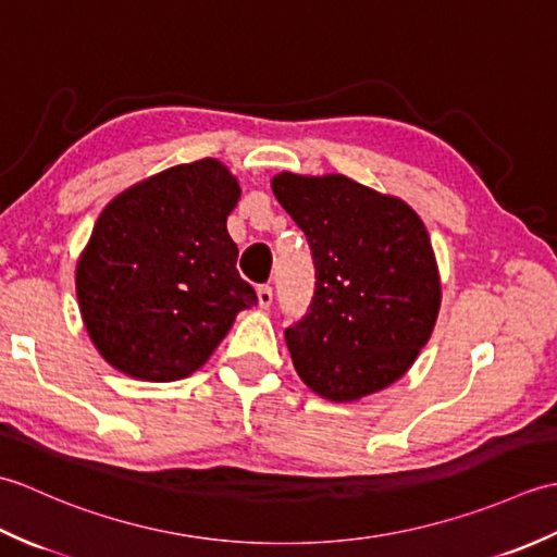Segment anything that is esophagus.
I'll return each mask as SVG.
<instances>
[{
    "label": "esophagus",
    "instance_id": "obj_1",
    "mask_svg": "<svg viewBox=\"0 0 557 557\" xmlns=\"http://www.w3.org/2000/svg\"><path fill=\"white\" fill-rule=\"evenodd\" d=\"M258 304H260V309H268V306L272 304V287L270 285L258 287Z\"/></svg>",
    "mask_w": 557,
    "mask_h": 557
}]
</instances>
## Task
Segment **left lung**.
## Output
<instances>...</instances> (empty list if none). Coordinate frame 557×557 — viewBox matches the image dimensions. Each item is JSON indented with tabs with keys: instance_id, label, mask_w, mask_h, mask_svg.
<instances>
[{
	"instance_id": "left-lung-1",
	"label": "left lung",
	"mask_w": 557,
	"mask_h": 557,
	"mask_svg": "<svg viewBox=\"0 0 557 557\" xmlns=\"http://www.w3.org/2000/svg\"><path fill=\"white\" fill-rule=\"evenodd\" d=\"M309 242L315 289L285 330L294 369L313 393L351 401L409 371L429 342L441 280L429 232L405 200L342 174L272 180Z\"/></svg>"
}]
</instances>
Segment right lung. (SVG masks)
I'll return each mask as SVG.
<instances>
[{
	"label": "right lung",
	"mask_w": 557,
	"mask_h": 557,
	"mask_svg": "<svg viewBox=\"0 0 557 557\" xmlns=\"http://www.w3.org/2000/svg\"><path fill=\"white\" fill-rule=\"evenodd\" d=\"M239 184L218 160L170 168L110 200L76 268L92 345L140 381L191 375L258 304L227 215Z\"/></svg>",
	"instance_id": "right-lung-1"
}]
</instances>
